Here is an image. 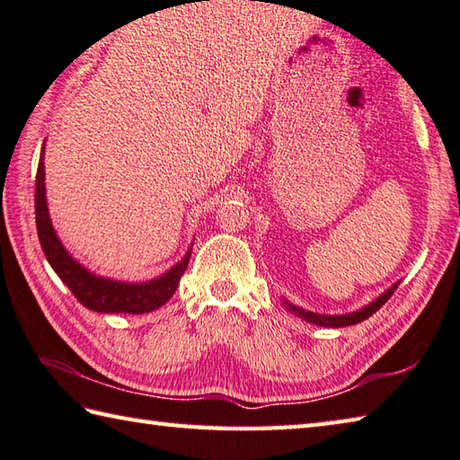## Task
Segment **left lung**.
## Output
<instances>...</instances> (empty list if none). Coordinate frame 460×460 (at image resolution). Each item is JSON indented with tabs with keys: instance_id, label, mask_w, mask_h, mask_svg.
<instances>
[{
	"instance_id": "1",
	"label": "left lung",
	"mask_w": 460,
	"mask_h": 460,
	"mask_svg": "<svg viewBox=\"0 0 460 460\" xmlns=\"http://www.w3.org/2000/svg\"><path fill=\"white\" fill-rule=\"evenodd\" d=\"M396 286H398V284H394L393 288H388L385 294H380V296H378L375 302H372V305H368L367 308H362V310L352 312V314H338V316L314 314V312L302 310V308H298V306L290 305L288 300H284V306L288 308L290 312H294V314H296V316L305 318L306 323H312V324H318V326H328V328H342V326H352V324H358V323H362V320H367L368 316L375 314V312H376L378 308H383V306H385V302H386L388 298H391L393 294H394Z\"/></svg>"
}]
</instances>
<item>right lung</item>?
<instances>
[{
    "label": "right lung",
    "instance_id": "right-lung-1",
    "mask_svg": "<svg viewBox=\"0 0 460 460\" xmlns=\"http://www.w3.org/2000/svg\"><path fill=\"white\" fill-rule=\"evenodd\" d=\"M43 160V154H41ZM43 162L38 166L36 176V224L40 244L43 248L48 262L54 268L56 274L64 280V284L72 290L80 305L95 312H128V314H144L160 308L172 298L176 292L181 274H184L190 254L176 264L162 279H155L146 284H126L116 280L98 279L82 268L75 260L66 252L62 242L58 240L54 228H51L48 204H46V186H43Z\"/></svg>",
    "mask_w": 460,
    "mask_h": 460
}]
</instances>
